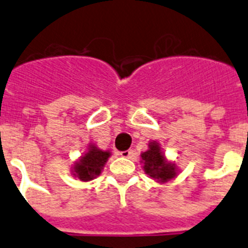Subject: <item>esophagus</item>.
Instances as JSON below:
<instances>
[{
	"mask_svg": "<svg viewBox=\"0 0 248 248\" xmlns=\"http://www.w3.org/2000/svg\"><path fill=\"white\" fill-rule=\"evenodd\" d=\"M119 155H121L122 157H131L133 155V150H124V151H120Z\"/></svg>",
	"mask_w": 248,
	"mask_h": 248,
	"instance_id": "esophagus-1",
	"label": "esophagus"
}]
</instances>
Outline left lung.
Returning a JSON list of instances; mask_svg holds the SVG:
<instances>
[{"label":"left lung","mask_w":248,"mask_h":248,"mask_svg":"<svg viewBox=\"0 0 248 248\" xmlns=\"http://www.w3.org/2000/svg\"><path fill=\"white\" fill-rule=\"evenodd\" d=\"M140 157L146 174H149L154 179H157L158 182H168L177 174L175 166L165 160L160 146L156 141H151L149 144V150L141 154Z\"/></svg>","instance_id":"left-lung-1"}]
</instances>
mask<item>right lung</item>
I'll return each mask as SVG.
<instances>
[{"instance_id": "add662e5", "label": "right lung", "mask_w": 248, "mask_h": 248, "mask_svg": "<svg viewBox=\"0 0 248 248\" xmlns=\"http://www.w3.org/2000/svg\"><path fill=\"white\" fill-rule=\"evenodd\" d=\"M110 155H111L110 151H103L97 146L90 145L87 153L74 166V175L82 182L94 179L97 175L100 174Z\"/></svg>"}]
</instances>
